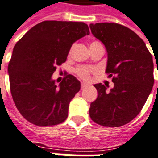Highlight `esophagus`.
<instances>
[{
  "label": "esophagus",
  "instance_id": "1",
  "mask_svg": "<svg viewBox=\"0 0 158 158\" xmlns=\"http://www.w3.org/2000/svg\"><path fill=\"white\" fill-rule=\"evenodd\" d=\"M87 86H88V84L84 83V82H82V83H81V88H82V89H84V88H85V87H87Z\"/></svg>",
  "mask_w": 158,
  "mask_h": 158
}]
</instances>
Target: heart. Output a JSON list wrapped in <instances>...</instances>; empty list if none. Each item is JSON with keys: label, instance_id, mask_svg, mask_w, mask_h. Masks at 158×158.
Returning a JSON list of instances; mask_svg holds the SVG:
<instances>
[{"label": "heart", "instance_id": "1", "mask_svg": "<svg viewBox=\"0 0 158 158\" xmlns=\"http://www.w3.org/2000/svg\"><path fill=\"white\" fill-rule=\"evenodd\" d=\"M94 43H98V41H93L91 44H94ZM92 70H93L92 68H89L86 66H79L76 69V73L79 75L81 79H88L90 76V72Z\"/></svg>", "mask_w": 158, "mask_h": 158}]
</instances>
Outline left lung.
Returning a JSON list of instances; mask_svg holds the SVG:
<instances>
[{"instance_id": "8db88e82", "label": "left lung", "mask_w": 158, "mask_h": 158, "mask_svg": "<svg viewBox=\"0 0 158 158\" xmlns=\"http://www.w3.org/2000/svg\"><path fill=\"white\" fill-rule=\"evenodd\" d=\"M90 28L106 47V73L109 78L112 77L114 86L106 92L109 86L94 85L98 98L91 103L89 114L103 126H122L138 116L151 93L154 85L152 55L142 39L124 26L105 22L90 24Z\"/></svg>"}]
</instances>
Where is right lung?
Returning a JSON list of instances; mask_svg holds the SVG:
<instances>
[{"label": "right lung", "mask_w": 158, "mask_h": 158, "mask_svg": "<svg viewBox=\"0 0 158 158\" xmlns=\"http://www.w3.org/2000/svg\"><path fill=\"white\" fill-rule=\"evenodd\" d=\"M89 34L84 22L46 20L15 44L7 68L10 91L18 110L30 123L49 126L66 119L80 82L65 74L56 85L52 74L66 60L72 45Z\"/></svg>", "instance_id": "right-lung-1"}]
</instances>
